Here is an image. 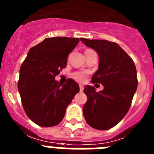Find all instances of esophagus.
<instances>
[{
    "instance_id": "34e87169",
    "label": "esophagus",
    "mask_w": 154,
    "mask_h": 154,
    "mask_svg": "<svg viewBox=\"0 0 154 154\" xmlns=\"http://www.w3.org/2000/svg\"><path fill=\"white\" fill-rule=\"evenodd\" d=\"M79 89H80V91H81V92H82V91H83V89H84V86L82 85H79Z\"/></svg>"
}]
</instances>
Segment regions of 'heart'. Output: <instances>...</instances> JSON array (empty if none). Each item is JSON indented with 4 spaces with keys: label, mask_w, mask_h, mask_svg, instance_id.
Instances as JSON below:
<instances>
[{
    "label": "heart",
    "mask_w": 154,
    "mask_h": 154,
    "mask_svg": "<svg viewBox=\"0 0 154 154\" xmlns=\"http://www.w3.org/2000/svg\"><path fill=\"white\" fill-rule=\"evenodd\" d=\"M72 77L74 78V79L76 80V81L82 82L85 81V78H86V73L84 72H75L74 74L72 75Z\"/></svg>",
    "instance_id": "1"
}]
</instances>
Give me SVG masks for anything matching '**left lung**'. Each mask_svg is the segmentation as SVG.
Segmentation results:
<instances>
[{
	"mask_svg": "<svg viewBox=\"0 0 154 154\" xmlns=\"http://www.w3.org/2000/svg\"><path fill=\"white\" fill-rule=\"evenodd\" d=\"M80 40L98 53L99 69L92 75V82L104 87L99 92L91 85L84 87L87 96L84 117L94 129L109 130L123 119L131 106L138 84L135 64L115 42L83 38Z\"/></svg>",
	"mask_w": 154,
	"mask_h": 154,
	"instance_id": "obj_1",
	"label": "left lung"
}]
</instances>
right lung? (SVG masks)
Returning a JSON list of instances; mask_svg holds the SVG:
<instances>
[{
  "label": "right lung",
  "mask_w": 154,
  "mask_h": 154,
  "mask_svg": "<svg viewBox=\"0 0 154 154\" xmlns=\"http://www.w3.org/2000/svg\"><path fill=\"white\" fill-rule=\"evenodd\" d=\"M79 38H47L29 50L20 69L17 84L24 109L30 119L43 127L56 126L79 86L72 79L58 83L55 77L67 65L69 53Z\"/></svg>",
  "instance_id": "add662e5"
}]
</instances>
